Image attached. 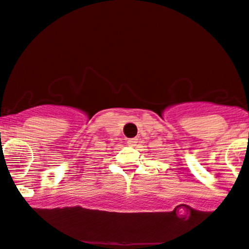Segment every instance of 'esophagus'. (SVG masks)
<instances>
[{
  "instance_id": "34e87169",
  "label": "esophagus",
  "mask_w": 249,
  "mask_h": 249,
  "mask_svg": "<svg viewBox=\"0 0 249 249\" xmlns=\"http://www.w3.org/2000/svg\"><path fill=\"white\" fill-rule=\"evenodd\" d=\"M136 144H137V139L136 138L127 139V145H128V146H136Z\"/></svg>"
}]
</instances>
